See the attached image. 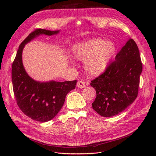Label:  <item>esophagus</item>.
<instances>
[{
	"instance_id": "esophagus-1",
	"label": "esophagus",
	"mask_w": 156,
	"mask_h": 156,
	"mask_svg": "<svg viewBox=\"0 0 156 156\" xmlns=\"http://www.w3.org/2000/svg\"><path fill=\"white\" fill-rule=\"evenodd\" d=\"M77 86L78 88H83L86 87V84L85 82L83 81H79L77 82Z\"/></svg>"
}]
</instances>
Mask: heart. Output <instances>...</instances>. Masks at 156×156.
I'll return each instance as SVG.
<instances>
[{
	"mask_svg": "<svg viewBox=\"0 0 156 156\" xmlns=\"http://www.w3.org/2000/svg\"><path fill=\"white\" fill-rule=\"evenodd\" d=\"M75 57L86 61L84 68L92 76L104 73L109 66L117 53L115 42L102 38H95L77 43L73 47Z\"/></svg>",
	"mask_w": 156,
	"mask_h": 156,
	"instance_id": "1",
	"label": "heart"
}]
</instances>
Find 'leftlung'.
Listing matches in <instances>:
<instances>
[{
	"label": "left lung",
	"mask_w": 156,
	"mask_h": 156,
	"mask_svg": "<svg viewBox=\"0 0 156 156\" xmlns=\"http://www.w3.org/2000/svg\"><path fill=\"white\" fill-rule=\"evenodd\" d=\"M143 71L139 51L129 39L116 55L105 72L92 80L96 90L93 109L103 117H111L124 111L137 97L140 75Z\"/></svg>",
	"instance_id": "1"
}]
</instances>
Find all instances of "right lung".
Wrapping results in <instances>:
<instances>
[{
    "label": "right lung",
    "instance_id": "right-lung-1",
    "mask_svg": "<svg viewBox=\"0 0 156 156\" xmlns=\"http://www.w3.org/2000/svg\"><path fill=\"white\" fill-rule=\"evenodd\" d=\"M59 32L38 29L31 32L19 47L12 64V80L17 105L25 115L37 122H48L58 114L68 93L75 88L77 81H35L27 74L23 66V50L25 44L36 37L41 34H57Z\"/></svg>",
    "mask_w": 156,
    "mask_h": 156
}]
</instances>
